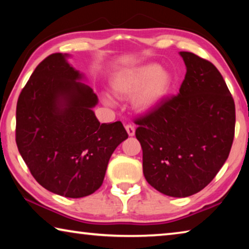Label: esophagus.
<instances>
[{"mask_svg": "<svg viewBox=\"0 0 249 249\" xmlns=\"http://www.w3.org/2000/svg\"><path fill=\"white\" fill-rule=\"evenodd\" d=\"M125 129H126V132H127L129 136H134V135H135V127L133 125H126Z\"/></svg>", "mask_w": 249, "mask_h": 249, "instance_id": "esophagus-1", "label": "esophagus"}]
</instances>
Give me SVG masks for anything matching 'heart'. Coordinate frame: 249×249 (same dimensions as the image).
Wrapping results in <instances>:
<instances>
[{"label": "heart", "instance_id": "heart-1", "mask_svg": "<svg viewBox=\"0 0 249 249\" xmlns=\"http://www.w3.org/2000/svg\"><path fill=\"white\" fill-rule=\"evenodd\" d=\"M174 77L157 64H146L121 70L113 77L111 89L117 98L132 99L137 112H149L158 107L172 88Z\"/></svg>", "mask_w": 249, "mask_h": 249}]
</instances>
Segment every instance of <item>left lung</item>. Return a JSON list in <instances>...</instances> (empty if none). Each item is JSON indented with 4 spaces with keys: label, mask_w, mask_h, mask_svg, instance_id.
Instances as JSON below:
<instances>
[{
    "label": "left lung",
    "mask_w": 249,
    "mask_h": 249,
    "mask_svg": "<svg viewBox=\"0 0 249 249\" xmlns=\"http://www.w3.org/2000/svg\"><path fill=\"white\" fill-rule=\"evenodd\" d=\"M180 54L187 73L179 93L135 121L147 182L175 197L195 195L214 179L235 134V103L220 71L195 53Z\"/></svg>",
    "instance_id": "obj_1"
}]
</instances>
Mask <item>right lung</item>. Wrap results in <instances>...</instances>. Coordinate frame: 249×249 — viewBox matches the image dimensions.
<instances>
[{"label": "right lung", "instance_id": "right-lung-1", "mask_svg": "<svg viewBox=\"0 0 249 249\" xmlns=\"http://www.w3.org/2000/svg\"><path fill=\"white\" fill-rule=\"evenodd\" d=\"M53 53L34 70L16 107V145L29 171L48 191L83 197L102 185L113 151L128 137L120 121L103 123L98 96L82 74Z\"/></svg>", "mask_w": 249, "mask_h": 249}]
</instances>
